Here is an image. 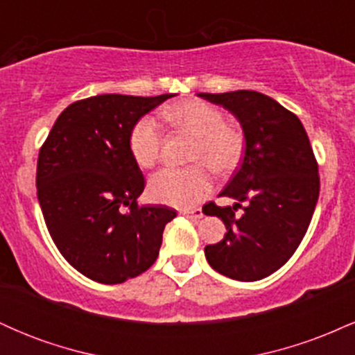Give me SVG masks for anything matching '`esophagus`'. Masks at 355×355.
<instances>
[{
	"label": "esophagus",
	"mask_w": 355,
	"mask_h": 355,
	"mask_svg": "<svg viewBox=\"0 0 355 355\" xmlns=\"http://www.w3.org/2000/svg\"><path fill=\"white\" fill-rule=\"evenodd\" d=\"M182 215H185V217H189V218L198 220L203 217V211H202V209H185V210H182Z\"/></svg>",
	"instance_id": "obj_1"
}]
</instances>
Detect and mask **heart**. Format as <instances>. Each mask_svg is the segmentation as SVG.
Returning <instances> with one entry per match:
<instances>
[{"label": "heart", "instance_id": "1", "mask_svg": "<svg viewBox=\"0 0 355 355\" xmlns=\"http://www.w3.org/2000/svg\"><path fill=\"white\" fill-rule=\"evenodd\" d=\"M162 115L180 132L195 137L189 168H164L148 182V195L153 202L187 209L205 200L214 190L209 168L227 175L237 168L243 157L245 140L242 132L225 123L222 110L203 100H187L166 107ZM160 126L152 116H141L128 133V152L141 168H152L160 157Z\"/></svg>", "mask_w": 355, "mask_h": 355}]
</instances>
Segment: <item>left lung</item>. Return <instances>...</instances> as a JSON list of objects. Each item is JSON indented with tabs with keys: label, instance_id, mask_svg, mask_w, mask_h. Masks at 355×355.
I'll return each instance as SVG.
<instances>
[{
	"label": "left lung",
	"instance_id": "left-lung-1",
	"mask_svg": "<svg viewBox=\"0 0 355 355\" xmlns=\"http://www.w3.org/2000/svg\"><path fill=\"white\" fill-rule=\"evenodd\" d=\"M198 96L229 110L245 137L242 165L220 193L234 207L207 205L205 214L227 229L223 240L205 247L207 262L218 274L254 282L279 270L302 242L319 198L315 157L299 118L270 96L252 89Z\"/></svg>",
	"mask_w": 355,
	"mask_h": 355
}]
</instances>
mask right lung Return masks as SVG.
<instances>
[{
	"instance_id": "obj_1",
	"label": "right lung",
	"mask_w": 355,
	"mask_h": 355,
	"mask_svg": "<svg viewBox=\"0 0 355 355\" xmlns=\"http://www.w3.org/2000/svg\"><path fill=\"white\" fill-rule=\"evenodd\" d=\"M172 96L75 101L40 150L36 189L48 232L67 262L95 282L121 284L148 270L177 217L170 207L138 205L145 178L128 152L133 123Z\"/></svg>"
}]
</instances>
